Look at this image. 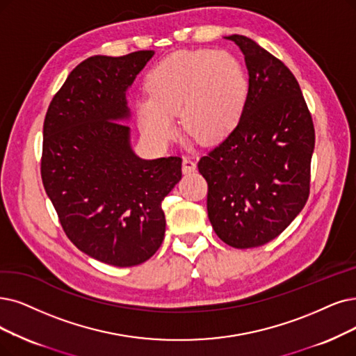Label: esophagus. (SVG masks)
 <instances>
[{"mask_svg":"<svg viewBox=\"0 0 356 356\" xmlns=\"http://www.w3.org/2000/svg\"><path fill=\"white\" fill-rule=\"evenodd\" d=\"M195 168H197L195 162L191 161L190 158H184V159H182V172H184V174H191V172H194Z\"/></svg>","mask_w":356,"mask_h":356,"instance_id":"34e87169","label":"esophagus"}]
</instances>
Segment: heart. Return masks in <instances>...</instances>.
Returning <instances> with one entry per match:
<instances>
[{"label": "heart", "mask_w": 356, "mask_h": 356, "mask_svg": "<svg viewBox=\"0 0 356 356\" xmlns=\"http://www.w3.org/2000/svg\"><path fill=\"white\" fill-rule=\"evenodd\" d=\"M150 96L140 97L136 117L152 143L177 136L175 115L190 136L216 145L229 136L248 101V77L236 56L216 49H186L168 55L147 76Z\"/></svg>", "instance_id": "b5f03b06"}]
</instances>
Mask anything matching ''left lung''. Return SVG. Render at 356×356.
Instances as JSON below:
<instances>
[{"instance_id": "1", "label": "left lung", "mask_w": 356, "mask_h": 356, "mask_svg": "<svg viewBox=\"0 0 356 356\" xmlns=\"http://www.w3.org/2000/svg\"><path fill=\"white\" fill-rule=\"evenodd\" d=\"M225 39L244 54L248 101L235 130L198 161V172L209 186L213 229L244 250L279 236L304 209L316 133L291 70L247 36Z\"/></svg>"}]
</instances>
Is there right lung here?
<instances>
[{
    "label": "right lung",
    "instance_id": "obj_1",
    "mask_svg": "<svg viewBox=\"0 0 356 356\" xmlns=\"http://www.w3.org/2000/svg\"><path fill=\"white\" fill-rule=\"evenodd\" d=\"M154 55H95L68 74L44 122L40 174L65 235L89 257L145 263L165 236L162 200L179 182L178 156L141 159L130 141L127 90Z\"/></svg>",
    "mask_w": 356,
    "mask_h": 356
}]
</instances>
